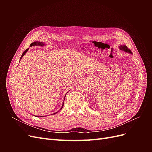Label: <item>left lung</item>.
I'll use <instances>...</instances> for the list:
<instances>
[{
	"mask_svg": "<svg viewBox=\"0 0 152 152\" xmlns=\"http://www.w3.org/2000/svg\"><path fill=\"white\" fill-rule=\"evenodd\" d=\"M119 48H120L121 50H124V51H125V52H126L127 53H129V54H132L131 50L130 49H129L127 48V47L126 46V45H120V46H119Z\"/></svg>",
	"mask_w": 152,
	"mask_h": 152,
	"instance_id": "8db88e82",
	"label": "left lung"
}]
</instances>
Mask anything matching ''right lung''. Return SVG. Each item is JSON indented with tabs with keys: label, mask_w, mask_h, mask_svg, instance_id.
I'll return each instance as SVG.
<instances>
[{
	"label": "right lung",
	"mask_w": 152,
	"mask_h": 152,
	"mask_svg": "<svg viewBox=\"0 0 152 152\" xmlns=\"http://www.w3.org/2000/svg\"><path fill=\"white\" fill-rule=\"evenodd\" d=\"M34 45H39V46H44V45H45V43L44 42H33V43H31V44H30V47H31V46H34ZM28 49H27L26 50H25V51L23 53V54H22V55H21V58H20V60H21V59L23 58V56H24V55L25 54V53L28 51ZM65 97L64 98V100H65ZM63 105H64V101H63V104H62V107H61V108H60V110H61L62 108H63ZM58 111V112H59ZM58 112H56L55 113H58ZM55 113H53V114H55ZM37 117V116H36ZM41 117H43V116H41ZM38 117H39V116H38Z\"/></svg>",
	"instance_id": "right-lung-1"
}]
</instances>
